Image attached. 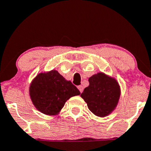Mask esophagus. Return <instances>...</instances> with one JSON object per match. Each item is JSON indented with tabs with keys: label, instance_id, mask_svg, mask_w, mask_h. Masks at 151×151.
I'll return each instance as SVG.
<instances>
[{
	"label": "esophagus",
	"instance_id": "esophagus-1",
	"mask_svg": "<svg viewBox=\"0 0 151 151\" xmlns=\"http://www.w3.org/2000/svg\"><path fill=\"white\" fill-rule=\"evenodd\" d=\"M78 89L79 90V91H80L81 93H82V91H83V86H81V85H80V86H78Z\"/></svg>",
	"mask_w": 151,
	"mask_h": 151
}]
</instances>
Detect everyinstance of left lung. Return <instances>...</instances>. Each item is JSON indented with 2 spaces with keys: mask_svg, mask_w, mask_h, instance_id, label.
<instances>
[{
  "mask_svg": "<svg viewBox=\"0 0 151 151\" xmlns=\"http://www.w3.org/2000/svg\"><path fill=\"white\" fill-rule=\"evenodd\" d=\"M89 86L84 88L81 97L91 112L99 117L109 115L117 105L120 90L115 79L99 73L88 79Z\"/></svg>",
  "mask_w": 151,
  "mask_h": 151,
  "instance_id": "8db88e82",
  "label": "left lung"
}]
</instances>
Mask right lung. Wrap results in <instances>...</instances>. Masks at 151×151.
Returning <instances> with one entry per match:
<instances>
[{"label": "right lung", "mask_w": 151, "mask_h": 151, "mask_svg": "<svg viewBox=\"0 0 151 151\" xmlns=\"http://www.w3.org/2000/svg\"><path fill=\"white\" fill-rule=\"evenodd\" d=\"M29 91L36 108L48 115H56L69 99L80 94L77 87L55 70L38 74Z\"/></svg>", "instance_id": "add662e5"}]
</instances>
